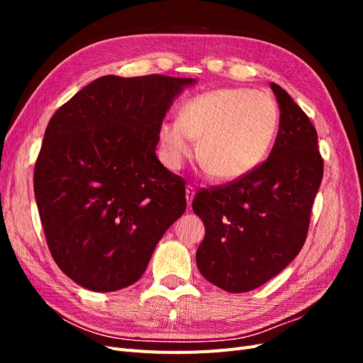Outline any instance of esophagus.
I'll return each instance as SVG.
<instances>
[{
    "mask_svg": "<svg viewBox=\"0 0 363 363\" xmlns=\"http://www.w3.org/2000/svg\"><path fill=\"white\" fill-rule=\"evenodd\" d=\"M194 196H195V188L192 184H188L186 186V200H188V206L192 204Z\"/></svg>",
    "mask_w": 363,
    "mask_h": 363,
    "instance_id": "34e87169",
    "label": "esophagus"
}]
</instances>
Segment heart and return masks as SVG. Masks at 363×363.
<instances>
[{
    "label": "heart",
    "instance_id": "heart-1",
    "mask_svg": "<svg viewBox=\"0 0 363 363\" xmlns=\"http://www.w3.org/2000/svg\"><path fill=\"white\" fill-rule=\"evenodd\" d=\"M279 130V108L259 91L224 87L195 95L180 107V118L159 128L162 159L180 169L195 155L219 180H238L267 159Z\"/></svg>",
    "mask_w": 363,
    "mask_h": 363
}]
</instances>
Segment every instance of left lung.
I'll return each instance as SVG.
<instances>
[{
  "label": "left lung",
  "mask_w": 363,
  "mask_h": 363,
  "mask_svg": "<svg viewBox=\"0 0 363 363\" xmlns=\"http://www.w3.org/2000/svg\"><path fill=\"white\" fill-rule=\"evenodd\" d=\"M271 89L281 113L269 157L242 179L200 189L192 201L206 227L196 267L227 292L262 286L298 255L324 174L311 119L279 84Z\"/></svg>",
  "instance_id": "left-lung-1"
}]
</instances>
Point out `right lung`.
Instances as JSON below:
<instances>
[{"label":"right lung","instance_id":"add662e5","mask_svg":"<svg viewBox=\"0 0 363 363\" xmlns=\"http://www.w3.org/2000/svg\"><path fill=\"white\" fill-rule=\"evenodd\" d=\"M192 83L104 75L51 116L33 186L51 256L80 286L112 292L138 281L186 211L184 180L156 145L175 95Z\"/></svg>","mask_w":363,"mask_h":363}]
</instances>
